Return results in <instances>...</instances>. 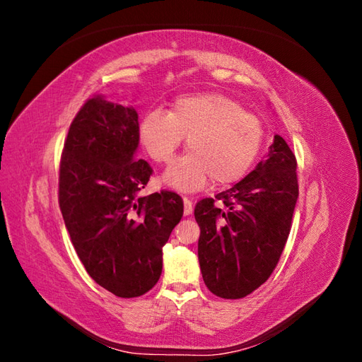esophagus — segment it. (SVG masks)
I'll use <instances>...</instances> for the list:
<instances>
[{
	"label": "esophagus",
	"instance_id": "34e87169",
	"mask_svg": "<svg viewBox=\"0 0 362 362\" xmlns=\"http://www.w3.org/2000/svg\"><path fill=\"white\" fill-rule=\"evenodd\" d=\"M184 216H190L193 211V202L189 198H184Z\"/></svg>",
	"mask_w": 362,
	"mask_h": 362
}]
</instances>
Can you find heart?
Here are the masks:
<instances>
[{"label": "heart", "instance_id": "b5f03b06", "mask_svg": "<svg viewBox=\"0 0 362 362\" xmlns=\"http://www.w3.org/2000/svg\"><path fill=\"white\" fill-rule=\"evenodd\" d=\"M184 137L190 152L170 164L164 181L196 192L210 178L217 187L242 178L259 154L264 129L234 98L217 92L181 96L169 112L154 108L140 120V145L156 163H169Z\"/></svg>", "mask_w": 362, "mask_h": 362}]
</instances>
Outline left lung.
Wrapping results in <instances>:
<instances>
[{"label":"left lung","instance_id":"1","mask_svg":"<svg viewBox=\"0 0 362 362\" xmlns=\"http://www.w3.org/2000/svg\"><path fill=\"white\" fill-rule=\"evenodd\" d=\"M296 168L287 141L275 136L267 158L247 177L196 204L202 278L218 298L242 299L275 270L299 196Z\"/></svg>","mask_w":362,"mask_h":362}]
</instances>
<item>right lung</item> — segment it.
<instances>
[{
    "mask_svg": "<svg viewBox=\"0 0 362 362\" xmlns=\"http://www.w3.org/2000/svg\"><path fill=\"white\" fill-rule=\"evenodd\" d=\"M133 107L95 95L74 117L60 160L59 205L90 278L117 298H137L160 279L163 246L184 213L181 196H139L152 175L137 157Z\"/></svg>",
    "mask_w": 362,
    "mask_h": 362,
    "instance_id": "right-lung-1",
    "label": "right lung"
}]
</instances>
